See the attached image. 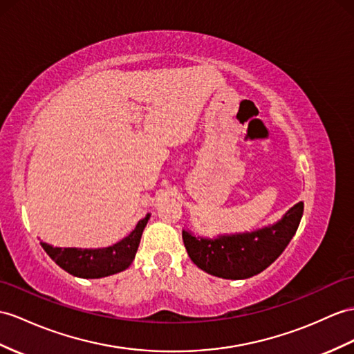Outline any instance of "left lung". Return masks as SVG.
Wrapping results in <instances>:
<instances>
[{
  "label": "left lung",
  "instance_id": "left-lung-1",
  "mask_svg": "<svg viewBox=\"0 0 354 354\" xmlns=\"http://www.w3.org/2000/svg\"><path fill=\"white\" fill-rule=\"evenodd\" d=\"M304 214L297 203L273 225L216 239L196 237L183 230V242L194 264L213 277L246 279L267 269L283 252Z\"/></svg>",
  "mask_w": 354,
  "mask_h": 354
}]
</instances>
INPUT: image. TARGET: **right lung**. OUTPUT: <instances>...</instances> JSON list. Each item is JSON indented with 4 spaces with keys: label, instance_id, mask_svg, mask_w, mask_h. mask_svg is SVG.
I'll use <instances>...</instances> for the list:
<instances>
[{
    "label": "right lung",
    "instance_id": "right-lung-1",
    "mask_svg": "<svg viewBox=\"0 0 354 354\" xmlns=\"http://www.w3.org/2000/svg\"><path fill=\"white\" fill-rule=\"evenodd\" d=\"M149 219L150 214L138 222L135 230L127 237L108 248H55L43 242L41 246L63 270L73 277L84 279L105 278L109 274L123 272L131 266Z\"/></svg>",
    "mask_w": 354,
    "mask_h": 354
}]
</instances>
